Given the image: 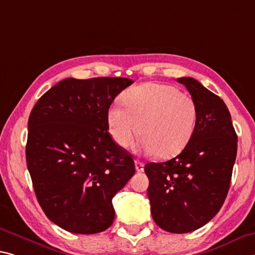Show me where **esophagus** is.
Wrapping results in <instances>:
<instances>
[{"label":"esophagus","instance_id":"esophagus-1","mask_svg":"<svg viewBox=\"0 0 255 255\" xmlns=\"http://www.w3.org/2000/svg\"><path fill=\"white\" fill-rule=\"evenodd\" d=\"M135 167L137 172H143L144 171V163L139 162V161H135Z\"/></svg>","mask_w":255,"mask_h":255}]
</instances>
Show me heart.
Here are the masks:
<instances>
[{
    "label": "heart",
    "mask_w": 255,
    "mask_h": 255,
    "mask_svg": "<svg viewBox=\"0 0 255 255\" xmlns=\"http://www.w3.org/2000/svg\"><path fill=\"white\" fill-rule=\"evenodd\" d=\"M123 106L108 111V127L120 147L130 146L137 135L140 151L169 159L180 153L195 131L197 108L191 96L171 85L147 83L123 95Z\"/></svg>",
    "instance_id": "1"
}]
</instances>
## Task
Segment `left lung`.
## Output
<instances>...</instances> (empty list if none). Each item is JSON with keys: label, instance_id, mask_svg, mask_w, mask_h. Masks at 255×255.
Masks as SVG:
<instances>
[{"label": "left lung", "instance_id": "1", "mask_svg": "<svg viewBox=\"0 0 255 255\" xmlns=\"http://www.w3.org/2000/svg\"><path fill=\"white\" fill-rule=\"evenodd\" d=\"M185 85L196 103L192 139L180 154L144 167L155 224L165 232H193L212 219L226 200L237 153V135L224 101L191 77Z\"/></svg>", "mask_w": 255, "mask_h": 255}]
</instances>
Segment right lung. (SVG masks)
I'll use <instances>...</instances> for the list:
<instances>
[{
  "mask_svg": "<svg viewBox=\"0 0 255 255\" xmlns=\"http://www.w3.org/2000/svg\"><path fill=\"white\" fill-rule=\"evenodd\" d=\"M131 84L120 77L67 78L30 112L28 170L44 213L64 230L96 234L112 225V199L134 176L135 164L109 134L108 111Z\"/></svg>",
  "mask_w": 255,
  "mask_h": 255,
  "instance_id": "obj_1",
  "label": "right lung"
}]
</instances>
